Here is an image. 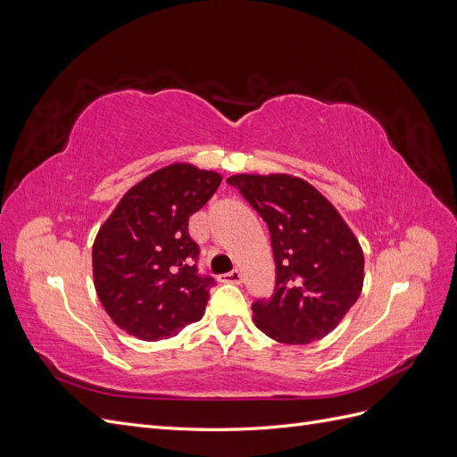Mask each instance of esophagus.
Listing matches in <instances>:
<instances>
[{"label":"esophagus","instance_id":"34e87169","mask_svg":"<svg viewBox=\"0 0 457 457\" xmlns=\"http://www.w3.org/2000/svg\"><path fill=\"white\" fill-rule=\"evenodd\" d=\"M220 280H223V282H232V284H242L244 276H242L240 270H230V272L220 276Z\"/></svg>","mask_w":457,"mask_h":457}]
</instances>
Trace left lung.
<instances>
[{"label": "left lung", "mask_w": 457, "mask_h": 457, "mask_svg": "<svg viewBox=\"0 0 457 457\" xmlns=\"http://www.w3.org/2000/svg\"><path fill=\"white\" fill-rule=\"evenodd\" d=\"M265 219L276 262L269 301L253 322L270 339L307 345L334 331L364 284V253L345 219L311 183L286 173L227 179Z\"/></svg>", "instance_id": "left-lung-1"}]
</instances>
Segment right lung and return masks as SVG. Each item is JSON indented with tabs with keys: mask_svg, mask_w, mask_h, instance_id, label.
Instances as JSON below:
<instances>
[{
	"mask_svg": "<svg viewBox=\"0 0 457 457\" xmlns=\"http://www.w3.org/2000/svg\"><path fill=\"white\" fill-rule=\"evenodd\" d=\"M223 177L171 163L131 187L93 244V282L112 322L143 341H160L204 316L212 276L196 269L188 217Z\"/></svg>",
	"mask_w": 457,
	"mask_h": 457,
	"instance_id": "1",
	"label": "right lung"
}]
</instances>
